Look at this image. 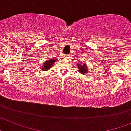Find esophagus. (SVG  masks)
I'll list each match as a JSON object with an SVG mask.
<instances>
[{
  "label": "esophagus",
  "instance_id": "1",
  "mask_svg": "<svg viewBox=\"0 0 131 131\" xmlns=\"http://www.w3.org/2000/svg\"><path fill=\"white\" fill-rule=\"evenodd\" d=\"M65 59H70V56H69V55H67V56H65Z\"/></svg>",
  "mask_w": 131,
  "mask_h": 131
}]
</instances>
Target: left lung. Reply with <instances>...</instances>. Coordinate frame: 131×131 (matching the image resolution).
<instances>
[{"mask_svg":"<svg viewBox=\"0 0 131 131\" xmlns=\"http://www.w3.org/2000/svg\"><path fill=\"white\" fill-rule=\"evenodd\" d=\"M77 66V68H78V71L80 73H83V74L88 73V68L86 67V65L85 63H83V64H82L81 63H78Z\"/></svg>","mask_w":131,"mask_h":131,"instance_id":"left-lung-1","label":"left lung"}]
</instances>
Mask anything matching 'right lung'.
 Masks as SVG:
<instances>
[{
	"mask_svg": "<svg viewBox=\"0 0 131 131\" xmlns=\"http://www.w3.org/2000/svg\"><path fill=\"white\" fill-rule=\"evenodd\" d=\"M56 59H51L45 61V63H43V66L41 68V70H45V71L49 70L51 67H52V65L54 64V62L56 61Z\"/></svg>",
	"mask_w": 131,
	"mask_h": 131,
	"instance_id": "add662e5",
	"label": "right lung"
}]
</instances>
